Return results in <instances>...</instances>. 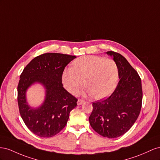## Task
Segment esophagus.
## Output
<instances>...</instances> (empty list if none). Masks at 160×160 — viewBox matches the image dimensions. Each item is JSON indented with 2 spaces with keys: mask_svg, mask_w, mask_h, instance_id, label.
I'll use <instances>...</instances> for the list:
<instances>
[{
  "mask_svg": "<svg viewBox=\"0 0 160 160\" xmlns=\"http://www.w3.org/2000/svg\"><path fill=\"white\" fill-rule=\"evenodd\" d=\"M83 102H84V100L82 99H78V100L77 104H78V105H80V104H82Z\"/></svg>",
  "mask_w": 160,
  "mask_h": 160,
  "instance_id": "obj_1",
  "label": "esophagus"
}]
</instances>
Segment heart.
Wrapping results in <instances>:
<instances>
[{"instance_id":"heart-1","label":"heart","mask_w":160,"mask_h":160,"mask_svg":"<svg viewBox=\"0 0 160 160\" xmlns=\"http://www.w3.org/2000/svg\"><path fill=\"white\" fill-rule=\"evenodd\" d=\"M118 76L117 65L112 59L88 56L77 59L73 62V67L64 70L62 82L73 94L78 93L85 84L89 94L101 99L115 89Z\"/></svg>"}]
</instances>
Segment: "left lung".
Segmentation results:
<instances>
[{
	"label": "left lung",
	"instance_id": "8db88e82",
	"mask_svg": "<svg viewBox=\"0 0 160 160\" xmlns=\"http://www.w3.org/2000/svg\"><path fill=\"white\" fill-rule=\"evenodd\" d=\"M107 53L112 56L117 63L119 81L110 97L92 103L89 122L99 135L116 138L127 133L138 118L143 91L138 72L125 58L112 51Z\"/></svg>",
	"mask_w": 160,
	"mask_h": 160
}]
</instances>
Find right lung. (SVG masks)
I'll use <instances>...</instances> for the list:
<instances>
[{
    "mask_svg": "<svg viewBox=\"0 0 160 160\" xmlns=\"http://www.w3.org/2000/svg\"><path fill=\"white\" fill-rule=\"evenodd\" d=\"M76 57L58 53H46L33 59L24 68L17 86V101L21 118L28 129L41 138H52L62 130L78 99L63 87L65 67ZM47 89L44 104L32 109L26 101V89L33 83Z\"/></svg>",
    "mask_w": 160,
    "mask_h": 160,
    "instance_id": "obj_1",
    "label": "right lung"
}]
</instances>
